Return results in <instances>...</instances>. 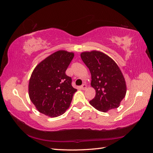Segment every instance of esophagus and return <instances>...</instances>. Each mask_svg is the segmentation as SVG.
Instances as JSON below:
<instances>
[{"label": "esophagus", "mask_w": 153, "mask_h": 153, "mask_svg": "<svg viewBox=\"0 0 153 153\" xmlns=\"http://www.w3.org/2000/svg\"><path fill=\"white\" fill-rule=\"evenodd\" d=\"M82 87V89L83 90H85V89H86V88H87V85H86V84L84 83V84H83V85H82V87Z\"/></svg>", "instance_id": "obj_1"}]
</instances>
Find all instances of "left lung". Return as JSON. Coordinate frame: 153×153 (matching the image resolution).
<instances>
[{
  "label": "left lung",
  "instance_id": "obj_1",
  "mask_svg": "<svg viewBox=\"0 0 153 153\" xmlns=\"http://www.w3.org/2000/svg\"><path fill=\"white\" fill-rule=\"evenodd\" d=\"M81 58L90 70L91 85L96 91L90 105L104 112L118 108L126 93L125 79L118 65L106 54L97 51L84 52Z\"/></svg>",
  "mask_w": 153,
  "mask_h": 153
}]
</instances>
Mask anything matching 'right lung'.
<instances>
[{
    "label": "right lung",
    "mask_w": 153,
    "mask_h": 153,
    "mask_svg": "<svg viewBox=\"0 0 153 153\" xmlns=\"http://www.w3.org/2000/svg\"><path fill=\"white\" fill-rule=\"evenodd\" d=\"M73 53L58 51L35 67L29 82V96L38 111L50 117L63 114L69 108L77 89L66 71Z\"/></svg>",
    "instance_id": "add662e5"
}]
</instances>
